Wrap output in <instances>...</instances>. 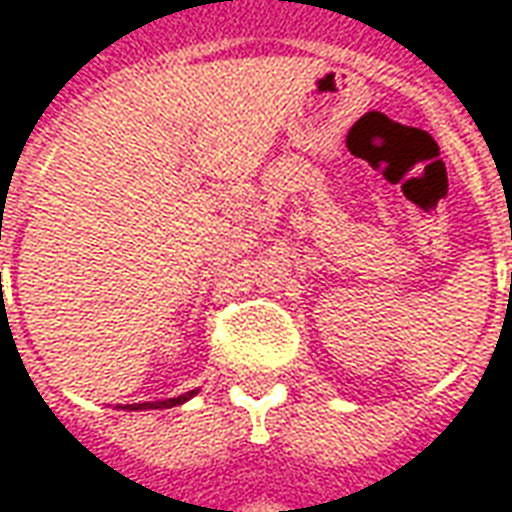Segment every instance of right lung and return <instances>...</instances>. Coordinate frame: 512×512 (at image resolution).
Wrapping results in <instances>:
<instances>
[{"label":"right lung","mask_w":512,"mask_h":512,"mask_svg":"<svg viewBox=\"0 0 512 512\" xmlns=\"http://www.w3.org/2000/svg\"><path fill=\"white\" fill-rule=\"evenodd\" d=\"M200 389H191V392H183L178 397H167V400H153V403H128V406H117L123 408V411H150V408H172V406H180V403H186L191 397L197 395Z\"/></svg>","instance_id":"obj_1"}]
</instances>
